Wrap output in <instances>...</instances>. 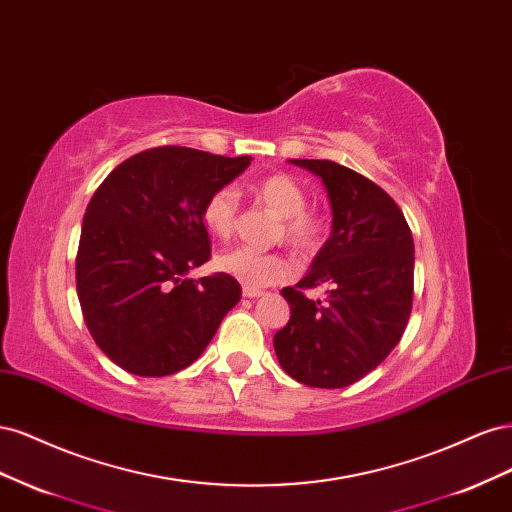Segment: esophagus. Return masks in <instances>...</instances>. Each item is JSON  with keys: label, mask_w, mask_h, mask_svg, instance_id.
Here are the masks:
<instances>
[{"label": "esophagus", "mask_w": 512, "mask_h": 512, "mask_svg": "<svg viewBox=\"0 0 512 512\" xmlns=\"http://www.w3.org/2000/svg\"><path fill=\"white\" fill-rule=\"evenodd\" d=\"M243 297H245V299H258V297H265V290H260V288H250V286H243Z\"/></svg>", "instance_id": "1"}]
</instances>
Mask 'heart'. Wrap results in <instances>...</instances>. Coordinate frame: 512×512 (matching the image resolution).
Segmentation results:
<instances>
[{
    "mask_svg": "<svg viewBox=\"0 0 512 512\" xmlns=\"http://www.w3.org/2000/svg\"><path fill=\"white\" fill-rule=\"evenodd\" d=\"M256 196L282 218L280 237L301 254H314L327 237L329 222L324 213L307 209L303 185L284 173L269 175L256 183ZM239 194L232 185H220L203 203L205 228L218 239H228L237 224ZM220 271L228 273L250 288L271 286L286 280L292 273V262L280 252H258L252 247H232L215 260Z\"/></svg>",
    "mask_w": 512,
    "mask_h": 512,
    "instance_id": "heart-1",
    "label": "heart"
}]
</instances>
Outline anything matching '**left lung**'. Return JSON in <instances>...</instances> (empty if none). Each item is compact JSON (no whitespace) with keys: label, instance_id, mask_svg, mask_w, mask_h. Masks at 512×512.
<instances>
[{"label":"left lung","instance_id":"left-lung-1","mask_svg":"<svg viewBox=\"0 0 512 512\" xmlns=\"http://www.w3.org/2000/svg\"><path fill=\"white\" fill-rule=\"evenodd\" d=\"M322 179L333 232L297 286L282 290L290 320L273 337L286 374L316 389H344L399 344L412 312L414 241L380 185L331 160H290ZM327 285L328 299L305 289Z\"/></svg>","mask_w":512,"mask_h":512}]
</instances>
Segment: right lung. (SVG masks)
<instances>
[{
  "label": "right lung",
  "instance_id": "add662e5",
  "mask_svg": "<svg viewBox=\"0 0 512 512\" xmlns=\"http://www.w3.org/2000/svg\"><path fill=\"white\" fill-rule=\"evenodd\" d=\"M250 162L156 147L121 162L91 196L76 292L91 337L121 369L147 378L177 374L203 354L239 303L232 275L190 280L188 273L211 258L200 218L205 198Z\"/></svg>",
  "mask_w": 512,
  "mask_h": 512
}]
</instances>
